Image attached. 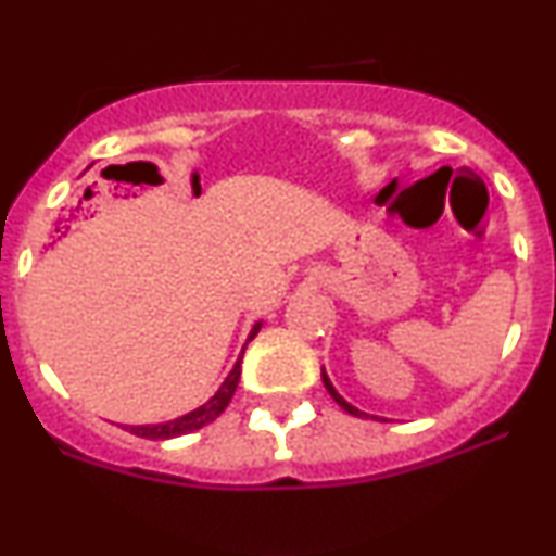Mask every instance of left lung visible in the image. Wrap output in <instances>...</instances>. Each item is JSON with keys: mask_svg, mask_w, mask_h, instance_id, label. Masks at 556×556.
Masks as SVG:
<instances>
[{"mask_svg": "<svg viewBox=\"0 0 556 556\" xmlns=\"http://www.w3.org/2000/svg\"><path fill=\"white\" fill-rule=\"evenodd\" d=\"M321 379H324V387H327V392L331 394V397H334V402H337V405H340V407H342V410H348V413H350V416H358V418H363V416H366V413H361V410H358V407H353V405H350V402H344V400L340 397V394H337V389H334V387H331V381H329V376H327V374H321Z\"/></svg>", "mask_w": 556, "mask_h": 556, "instance_id": "obj_1", "label": "left lung"}]
</instances>
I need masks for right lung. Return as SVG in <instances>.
Listing matches in <instances>:
<instances>
[{"label": "right lung", "instance_id": "1", "mask_svg": "<svg viewBox=\"0 0 556 556\" xmlns=\"http://www.w3.org/2000/svg\"><path fill=\"white\" fill-rule=\"evenodd\" d=\"M258 329H261V324H256V327L251 329V337H248V342H251L253 337L258 334ZM242 353H245V348H242ZM240 363H242V355L238 358V363H235L232 371H229L225 384L219 387V392H216L214 397L206 402V405L195 407V410H190L188 416L167 420V424L127 426V431L136 433V437H140V439H175V437H182V433L198 431V429H203V426H208L212 420H216L222 416V413H225L229 400H232L235 389H238V381H240Z\"/></svg>", "mask_w": 556, "mask_h": 556}]
</instances>
